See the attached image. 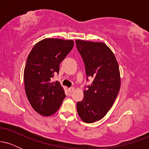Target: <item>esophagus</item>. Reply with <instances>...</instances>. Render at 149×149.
I'll list each match as a JSON object with an SVG mask.
<instances>
[{"instance_id":"obj_1","label":"esophagus","mask_w":149,"mask_h":149,"mask_svg":"<svg viewBox=\"0 0 149 149\" xmlns=\"http://www.w3.org/2000/svg\"><path fill=\"white\" fill-rule=\"evenodd\" d=\"M68 90H69V91L70 92H74L75 88H73V87H71V88H69V89H68Z\"/></svg>"}]
</instances>
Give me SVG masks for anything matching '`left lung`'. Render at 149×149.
<instances>
[{
  "instance_id": "1",
  "label": "left lung",
  "mask_w": 149,
  "mask_h": 149,
  "mask_svg": "<svg viewBox=\"0 0 149 149\" xmlns=\"http://www.w3.org/2000/svg\"><path fill=\"white\" fill-rule=\"evenodd\" d=\"M88 77L94 78L84 97L77 103L83 122L92 123L103 118L112 107L120 88L119 66L111 49L104 42L76 40Z\"/></svg>"
}]
</instances>
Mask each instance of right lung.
<instances>
[{
	"instance_id": "obj_1",
	"label": "right lung",
	"mask_w": 149,
	"mask_h": 149,
	"mask_svg": "<svg viewBox=\"0 0 149 149\" xmlns=\"http://www.w3.org/2000/svg\"><path fill=\"white\" fill-rule=\"evenodd\" d=\"M74 45L72 40L45 38L32 48L24 71L27 99L38 113L50 116L60 108L66 97L59 81H52L59 73V64Z\"/></svg>"
}]
</instances>
